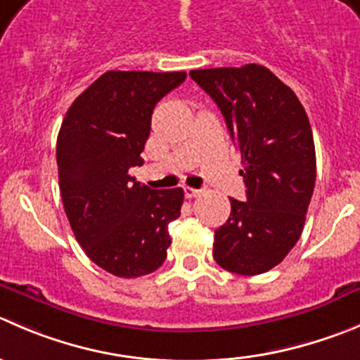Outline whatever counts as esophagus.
Listing matches in <instances>:
<instances>
[{
  "mask_svg": "<svg viewBox=\"0 0 360 360\" xmlns=\"http://www.w3.org/2000/svg\"><path fill=\"white\" fill-rule=\"evenodd\" d=\"M184 193H186V196L187 198H196V196H200L201 194V191L200 189H193V187H184Z\"/></svg>",
  "mask_w": 360,
  "mask_h": 360,
  "instance_id": "34e87169",
  "label": "esophagus"
}]
</instances>
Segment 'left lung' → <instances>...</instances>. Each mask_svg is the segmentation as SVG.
<instances>
[{
  "instance_id": "obj_1",
  "label": "left lung",
  "mask_w": 360,
  "mask_h": 360,
  "mask_svg": "<svg viewBox=\"0 0 360 360\" xmlns=\"http://www.w3.org/2000/svg\"><path fill=\"white\" fill-rule=\"evenodd\" d=\"M189 75L214 98L242 155L245 201L215 229L214 258L228 272L258 276L279 265L302 235L316 180L313 131L290 86L262 65Z\"/></svg>"
}]
</instances>
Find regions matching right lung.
Masks as SVG:
<instances>
[{
  "label": "right lung",
  "instance_id": "add662e5",
  "mask_svg": "<svg viewBox=\"0 0 360 360\" xmlns=\"http://www.w3.org/2000/svg\"><path fill=\"white\" fill-rule=\"evenodd\" d=\"M186 77L109 70L72 102L61 123L56 162L65 214L88 258L112 276H146L167 256V224L180 217L184 191H153L129 169L143 164L155 104Z\"/></svg>",
  "mask_w": 360,
  "mask_h": 360
}]
</instances>
